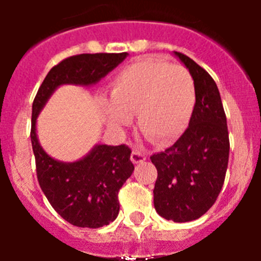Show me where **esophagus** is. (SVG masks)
<instances>
[{"label": "esophagus", "mask_w": 261, "mask_h": 261, "mask_svg": "<svg viewBox=\"0 0 261 261\" xmlns=\"http://www.w3.org/2000/svg\"><path fill=\"white\" fill-rule=\"evenodd\" d=\"M145 159H146V156H145V154L140 149H133L132 154H130V161L133 163H141L144 162Z\"/></svg>", "instance_id": "34e87169"}]
</instances>
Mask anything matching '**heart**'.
Masks as SVG:
<instances>
[{
  "mask_svg": "<svg viewBox=\"0 0 261 261\" xmlns=\"http://www.w3.org/2000/svg\"><path fill=\"white\" fill-rule=\"evenodd\" d=\"M111 100L103 108L111 126L125 128L137 115L142 135L155 145L167 146L188 126L195 110L196 87L186 68L146 57L115 75Z\"/></svg>",
  "mask_w": 261,
  "mask_h": 261,
  "instance_id": "1",
  "label": "heart"
}]
</instances>
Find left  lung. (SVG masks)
<instances>
[{
	"mask_svg": "<svg viewBox=\"0 0 261 261\" xmlns=\"http://www.w3.org/2000/svg\"><path fill=\"white\" fill-rule=\"evenodd\" d=\"M190 70L196 103L190 125L172 146L153 154L158 176L154 208L166 220H197L213 206L222 190L229 163L226 115L216 82L192 59L175 52Z\"/></svg>",
	"mask_w": 261,
	"mask_h": 261,
	"instance_id": "left-lung-1",
	"label": "left lung"
}]
</instances>
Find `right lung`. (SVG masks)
Returning a JSON list of instances; mask_svg holds the SVG:
<instances>
[{
    "mask_svg": "<svg viewBox=\"0 0 261 261\" xmlns=\"http://www.w3.org/2000/svg\"><path fill=\"white\" fill-rule=\"evenodd\" d=\"M128 53H82L53 66L32 103L31 144L41 191L52 208L78 227L98 229L115 221L120 204L117 195L135 166L126 145H95L77 162H60L48 155L36 136V117L53 91L61 85L90 86L107 75Z\"/></svg>",
    "mask_w": 261,
    "mask_h": 261,
    "instance_id": "add662e5",
    "label": "right lung"
}]
</instances>
